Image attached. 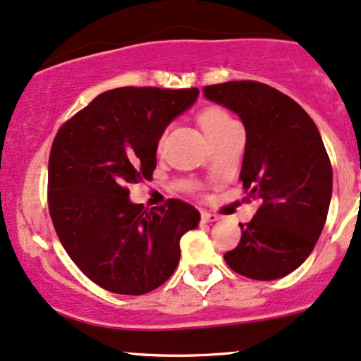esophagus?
Wrapping results in <instances>:
<instances>
[{
  "label": "esophagus",
  "mask_w": 361,
  "mask_h": 361,
  "mask_svg": "<svg viewBox=\"0 0 361 361\" xmlns=\"http://www.w3.org/2000/svg\"><path fill=\"white\" fill-rule=\"evenodd\" d=\"M217 219H219V216H217V214H212V212H207V211L201 212V221L202 222H216Z\"/></svg>",
  "instance_id": "esophagus-1"
}]
</instances>
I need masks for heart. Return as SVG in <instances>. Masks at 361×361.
Here are the masks:
<instances>
[{
  "label": "heart",
  "mask_w": 361,
  "mask_h": 361,
  "mask_svg": "<svg viewBox=\"0 0 361 361\" xmlns=\"http://www.w3.org/2000/svg\"><path fill=\"white\" fill-rule=\"evenodd\" d=\"M199 123H201L204 132L207 133L209 139L221 133L226 128L234 126V120L229 117L228 114L222 109H217V106H207L204 109L201 114H199Z\"/></svg>",
  "instance_id": "heart-1"
}]
</instances>
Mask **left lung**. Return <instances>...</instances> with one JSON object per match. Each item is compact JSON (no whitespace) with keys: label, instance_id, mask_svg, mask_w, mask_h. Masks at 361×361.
<instances>
[{"label":"left lung","instance_id":"1","mask_svg":"<svg viewBox=\"0 0 361 361\" xmlns=\"http://www.w3.org/2000/svg\"><path fill=\"white\" fill-rule=\"evenodd\" d=\"M204 97L239 115L246 149L239 179L255 217L224 259L235 273L273 281L311 255L331 201L333 171L318 127L276 88L251 80L204 87Z\"/></svg>","mask_w":361,"mask_h":361}]
</instances>
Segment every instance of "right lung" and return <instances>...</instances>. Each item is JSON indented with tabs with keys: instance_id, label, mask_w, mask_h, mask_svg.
Returning <instances> with one entry per match:
<instances>
[{
	"instance_id": "1",
	"label": "right lung",
	"mask_w": 361,
	"mask_h": 361,
	"mask_svg": "<svg viewBox=\"0 0 361 361\" xmlns=\"http://www.w3.org/2000/svg\"><path fill=\"white\" fill-rule=\"evenodd\" d=\"M197 95V88H115L73 115L53 140V226L80 271L106 291L137 296L166 283L179 264L180 238L201 221L179 199L145 211L127 189L152 179L160 137Z\"/></svg>"
}]
</instances>
